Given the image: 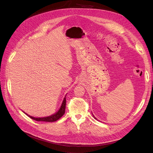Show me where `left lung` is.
<instances>
[{"label":"left lung","instance_id":"8db88e82","mask_svg":"<svg viewBox=\"0 0 153 153\" xmlns=\"http://www.w3.org/2000/svg\"><path fill=\"white\" fill-rule=\"evenodd\" d=\"M93 117H94V119H96V117H94V115H93Z\"/></svg>","mask_w":153,"mask_h":153}]
</instances>
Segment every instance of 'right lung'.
<instances>
[{"instance_id":"add662e5","label":"right lung","mask_w":153,"mask_h":153,"mask_svg":"<svg viewBox=\"0 0 153 153\" xmlns=\"http://www.w3.org/2000/svg\"><path fill=\"white\" fill-rule=\"evenodd\" d=\"M66 96L65 98H64V100L62 101V105L61 106V108H60L59 110L56 114H54L52 115H50V116L48 117H39V118H36V117H32L30 116V115H27L28 116L32 119L35 120L36 121H45V122H55L57 121L59 119L61 118L62 115L65 113V109H66Z\"/></svg>"}]
</instances>
